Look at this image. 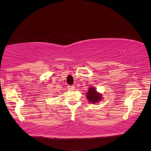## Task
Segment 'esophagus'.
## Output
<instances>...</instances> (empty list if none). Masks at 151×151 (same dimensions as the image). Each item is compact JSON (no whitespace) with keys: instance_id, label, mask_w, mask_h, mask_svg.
Instances as JSON below:
<instances>
[{"instance_id":"esophagus-1","label":"esophagus","mask_w":151,"mask_h":151,"mask_svg":"<svg viewBox=\"0 0 151 151\" xmlns=\"http://www.w3.org/2000/svg\"><path fill=\"white\" fill-rule=\"evenodd\" d=\"M68 89L69 90H75V86L74 85H69L68 86Z\"/></svg>"}]
</instances>
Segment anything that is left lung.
<instances>
[{"label":"left lung","instance_id":"left-lung-1","mask_svg":"<svg viewBox=\"0 0 151 151\" xmlns=\"http://www.w3.org/2000/svg\"><path fill=\"white\" fill-rule=\"evenodd\" d=\"M86 97L88 100H89V102L93 104L100 102V100L102 99V96L96 92V90L94 87H90L88 89Z\"/></svg>","mask_w":151,"mask_h":151}]
</instances>
